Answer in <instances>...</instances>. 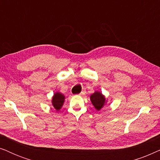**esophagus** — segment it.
I'll return each mask as SVG.
<instances>
[{
  "instance_id": "34e87169",
  "label": "esophagus",
  "mask_w": 160,
  "mask_h": 160,
  "mask_svg": "<svg viewBox=\"0 0 160 160\" xmlns=\"http://www.w3.org/2000/svg\"><path fill=\"white\" fill-rule=\"evenodd\" d=\"M86 93V90H85V89H83V90L81 92V93L79 94L80 95H84V94Z\"/></svg>"
}]
</instances>
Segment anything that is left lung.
Wrapping results in <instances>:
<instances>
[{
	"label": "left lung",
	"instance_id": "8db88e82",
	"mask_svg": "<svg viewBox=\"0 0 160 160\" xmlns=\"http://www.w3.org/2000/svg\"><path fill=\"white\" fill-rule=\"evenodd\" d=\"M90 100L92 102L93 106H95V108L98 111L100 110L102 107L105 105V102H106V101H105L106 98H104V96L101 93L98 92H95V93L90 96Z\"/></svg>",
	"mask_w": 160,
	"mask_h": 160
}]
</instances>
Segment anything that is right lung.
<instances>
[{"label": "right lung", "mask_w": 160, "mask_h": 160, "mask_svg": "<svg viewBox=\"0 0 160 160\" xmlns=\"http://www.w3.org/2000/svg\"><path fill=\"white\" fill-rule=\"evenodd\" d=\"M65 97L60 92H57L54 95V97L52 98V105L54 108L56 110H60L62 107L63 102H64Z\"/></svg>", "instance_id": "obj_1"}]
</instances>
